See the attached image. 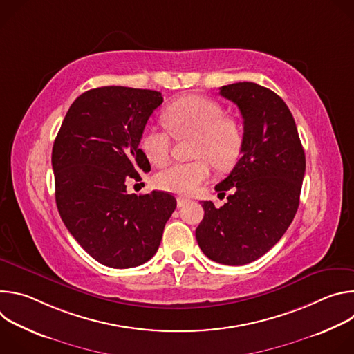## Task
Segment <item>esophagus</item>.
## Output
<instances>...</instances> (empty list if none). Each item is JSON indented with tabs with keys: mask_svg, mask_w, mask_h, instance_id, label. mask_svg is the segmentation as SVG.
Segmentation results:
<instances>
[{
	"mask_svg": "<svg viewBox=\"0 0 354 354\" xmlns=\"http://www.w3.org/2000/svg\"><path fill=\"white\" fill-rule=\"evenodd\" d=\"M176 203H178V207H183L189 203V198H185V197H178L176 198Z\"/></svg>",
	"mask_w": 354,
	"mask_h": 354,
	"instance_id": "34e87169",
	"label": "esophagus"
}]
</instances>
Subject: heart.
<instances>
[{"instance_id":"b5f03b06","label":"heart","mask_w":354,"mask_h":354,"mask_svg":"<svg viewBox=\"0 0 354 354\" xmlns=\"http://www.w3.org/2000/svg\"><path fill=\"white\" fill-rule=\"evenodd\" d=\"M164 122L176 138L192 137L194 161L176 162L160 171L154 183L158 189L190 196L212 175L210 162L218 169L231 168L239 158L243 134L241 124L224 115L223 106L210 97L186 95L167 106ZM138 147L154 165H164L171 153L167 131L148 124L142 129Z\"/></svg>"}]
</instances>
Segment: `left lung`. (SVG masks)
I'll return each mask as SVG.
<instances>
[{"instance_id": "8db88e82", "label": "left lung", "mask_w": 354, "mask_h": 354, "mask_svg": "<svg viewBox=\"0 0 354 354\" xmlns=\"http://www.w3.org/2000/svg\"><path fill=\"white\" fill-rule=\"evenodd\" d=\"M220 93L242 115V156L216 186L231 192L227 203L217 209L213 201H201L205 217L196 239L209 259L241 266L263 257L291 224L306 154L294 118L277 93L255 82L224 85Z\"/></svg>"}]
</instances>
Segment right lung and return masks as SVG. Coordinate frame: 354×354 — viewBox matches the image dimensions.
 Segmentation results:
<instances>
[{
    "label": "right lung",
    "mask_w": 354,
    "mask_h": 354,
    "mask_svg": "<svg viewBox=\"0 0 354 354\" xmlns=\"http://www.w3.org/2000/svg\"><path fill=\"white\" fill-rule=\"evenodd\" d=\"M162 100L151 89H89L70 106L53 144L60 217L86 254L109 268H136L153 258L176 207L169 193L126 190L129 179L151 169L138 138Z\"/></svg>",
    "instance_id": "1"
}]
</instances>
